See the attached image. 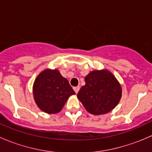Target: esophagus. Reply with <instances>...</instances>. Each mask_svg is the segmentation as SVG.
<instances>
[{
    "label": "esophagus",
    "instance_id": "obj_1",
    "mask_svg": "<svg viewBox=\"0 0 152 152\" xmlns=\"http://www.w3.org/2000/svg\"><path fill=\"white\" fill-rule=\"evenodd\" d=\"M79 89H80V87H79V86H78V87H73V90H74V91L76 92V93H77L79 91Z\"/></svg>",
    "mask_w": 152,
    "mask_h": 152
}]
</instances>
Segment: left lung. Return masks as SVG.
<instances>
[{
    "label": "left lung",
    "mask_w": 152,
    "mask_h": 152,
    "mask_svg": "<svg viewBox=\"0 0 152 152\" xmlns=\"http://www.w3.org/2000/svg\"><path fill=\"white\" fill-rule=\"evenodd\" d=\"M85 80V85L80 89L77 97L88 113L96 115L106 114L119 103L121 87L109 70H93Z\"/></svg>",
    "instance_id": "left-lung-1"
}]
</instances>
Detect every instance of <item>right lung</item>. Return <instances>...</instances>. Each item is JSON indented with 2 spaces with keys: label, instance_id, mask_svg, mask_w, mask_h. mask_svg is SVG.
I'll list each match as a JSON object with an SVG mask.
<instances>
[{
  "label": "right lung",
  "instance_id": "1",
  "mask_svg": "<svg viewBox=\"0 0 152 152\" xmlns=\"http://www.w3.org/2000/svg\"><path fill=\"white\" fill-rule=\"evenodd\" d=\"M33 94L37 105L42 111L56 114L62 110L68 98L76 93L59 70L45 69L35 79Z\"/></svg>",
  "mask_w": 152,
  "mask_h": 152
}]
</instances>
